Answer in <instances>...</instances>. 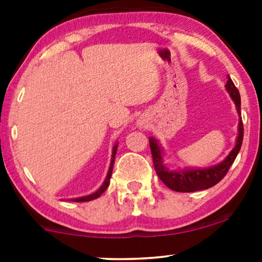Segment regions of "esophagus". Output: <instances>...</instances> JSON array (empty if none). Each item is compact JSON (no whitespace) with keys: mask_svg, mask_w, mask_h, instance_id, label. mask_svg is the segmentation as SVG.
Returning <instances> with one entry per match:
<instances>
[{"mask_svg":"<svg viewBox=\"0 0 262 262\" xmlns=\"http://www.w3.org/2000/svg\"><path fill=\"white\" fill-rule=\"evenodd\" d=\"M137 125H138V127H145V124H144V121L143 120H138L137 121Z\"/></svg>","mask_w":262,"mask_h":262,"instance_id":"34e87169","label":"esophagus"}]
</instances>
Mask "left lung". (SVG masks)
Returning <instances> with one entry per match:
<instances>
[{
  "label": "left lung",
  "instance_id": "obj_1",
  "mask_svg": "<svg viewBox=\"0 0 262 262\" xmlns=\"http://www.w3.org/2000/svg\"><path fill=\"white\" fill-rule=\"evenodd\" d=\"M225 89L230 95L236 106V111L238 114V126H237V137L232 150L229 155L222 161V162L214 164V166L207 168H184V169H171L164 164V154L163 148L156 138L150 137V149L152 154V161L155 170L161 181L167 187L173 189L175 192H195L207 189L212 186L217 185L225 175H227L229 168L234 163L237 154L241 149L243 141V123L241 118V96L237 88L235 87L234 82L228 75V81L225 84Z\"/></svg>",
  "mask_w": 262,
  "mask_h": 262
}]
</instances>
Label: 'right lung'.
<instances>
[{
	"mask_svg": "<svg viewBox=\"0 0 262 262\" xmlns=\"http://www.w3.org/2000/svg\"><path fill=\"white\" fill-rule=\"evenodd\" d=\"M117 149H118V143H116L112 149V157H111V164H110V168H108V173L106 175V179L105 181H103V184L100 186V188L98 191L92 193V194L89 195H84V196H80V198H73V199H69L70 202H76V203H81V202H91L93 199H96L99 198L100 195L102 194L103 192L106 191L107 187L110 186V180H111V177H112V170H113V164H114V159H116V154H117Z\"/></svg>",
	"mask_w": 262,
	"mask_h": 262,
	"instance_id": "obj_1",
	"label": "right lung"
}]
</instances>
